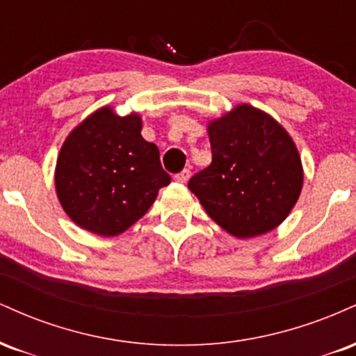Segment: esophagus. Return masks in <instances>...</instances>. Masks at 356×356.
<instances>
[{
  "instance_id": "obj_1",
  "label": "esophagus",
  "mask_w": 356,
  "mask_h": 356,
  "mask_svg": "<svg viewBox=\"0 0 356 356\" xmlns=\"http://www.w3.org/2000/svg\"><path fill=\"white\" fill-rule=\"evenodd\" d=\"M189 177H191V170L189 169H184L182 172H179V174L174 175V181L179 182V184H186L187 181H189Z\"/></svg>"
}]
</instances>
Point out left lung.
<instances>
[{
  "label": "left lung",
  "instance_id": "obj_1",
  "mask_svg": "<svg viewBox=\"0 0 356 356\" xmlns=\"http://www.w3.org/2000/svg\"><path fill=\"white\" fill-rule=\"evenodd\" d=\"M212 162L189 189L209 218L238 239L276 229L303 189L295 140L269 113L248 104L207 124Z\"/></svg>",
  "mask_w": 356,
  "mask_h": 356
}]
</instances>
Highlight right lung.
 Segmentation results:
<instances>
[{
  "mask_svg": "<svg viewBox=\"0 0 356 356\" xmlns=\"http://www.w3.org/2000/svg\"><path fill=\"white\" fill-rule=\"evenodd\" d=\"M140 132L137 112L120 117L105 105L65 138L55 167L56 197L81 229L104 238L122 234L170 184L157 145Z\"/></svg>",
  "mask_w": 356,
  "mask_h": 356,
  "instance_id": "1",
  "label": "right lung"
}]
</instances>
